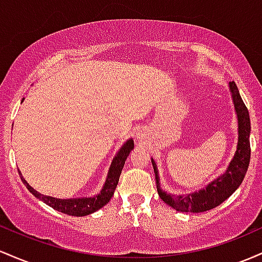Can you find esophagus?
<instances>
[{
	"mask_svg": "<svg viewBox=\"0 0 262 262\" xmlns=\"http://www.w3.org/2000/svg\"><path fill=\"white\" fill-rule=\"evenodd\" d=\"M137 136H139V137H140V136H141V135H137Z\"/></svg>",
	"mask_w": 262,
	"mask_h": 262,
	"instance_id": "esophagus-1",
	"label": "esophagus"
}]
</instances>
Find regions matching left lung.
Listing matches in <instances>:
<instances>
[{"mask_svg":"<svg viewBox=\"0 0 262 262\" xmlns=\"http://www.w3.org/2000/svg\"><path fill=\"white\" fill-rule=\"evenodd\" d=\"M229 86H230L231 96H233L235 111H236L239 137H237L236 151H235L233 160L229 163L224 174L214 179L211 183L199 192L183 195L169 194V193L161 189L157 166H156L154 158L151 160L156 174L158 195L167 205H169L177 211L201 213V211H207L218 207L239 188L244 181V177H245L250 163V155H251V151H250V131H251L250 116L248 107L244 104L236 84L231 81V83H229Z\"/></svg>","mask_w":262,"mask_h":262,"instance_id":"obj_1","label":"left lung"}]
</instances>
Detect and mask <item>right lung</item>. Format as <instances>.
I'll use <instances>...</instances> for the list:
<instances>
[{"instance_id":"obj_1","label":"right lung","mask_w":262,"mask_h":262,"mask_svg":"<svg viewBox=\"0 0 262 262\" xmlns=\"http://www.w3.org/2000/svg\"><path fill=\"white\" fill-rule=\"evenodd\" d=\"M132 149H134V140L130 139L123 143V146L120 148V151L117 152L115 158L113 160V163H111L110 169H108L106 181H105L102 189L100 190L99 194L90 196V198L59 199L54 198V196L43 195L29 186L27 181L22 177V173H18L20 176V179H22V182L25 183V186L27 187L29 192H31L34 196H37L38 199L43 201L47 205L52 207L53 209L60 211V213L68 214V215L85 216L94 213V211L99 210L100 208H102L104 205H106L107 203L110 202L111 196L114 195V192H115L116 189L117 183H119V178L120 174H121L123 166H125V161L127 160L128 155H130Z\"/></svg>"}]
</instances>
